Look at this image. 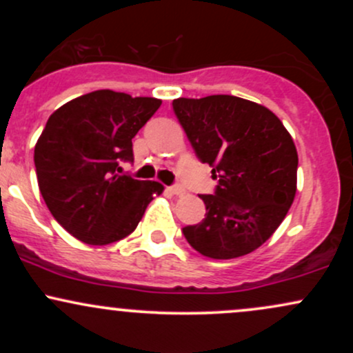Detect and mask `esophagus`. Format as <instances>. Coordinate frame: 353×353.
Instances as JSON below:
<instances>
[{"mask_svg":"<svg viewBox=\"0 0 353 353\" xmlns=\"http://www.w3.org/2000/svg\"><path fill=\"white\" fill-rule=\"evenodd\" d=\"M169 190H171L172 194H176V196H184L185 194V189L182 188L181 184H176V185H171V188H169Z\"/></svg>","mask_w":353,"mask_h":353,"instance_id":"esophagus-1","label":"esophagus"}]
</instances>
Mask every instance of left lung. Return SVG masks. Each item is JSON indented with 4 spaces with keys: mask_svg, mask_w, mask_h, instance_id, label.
Instances as JSON below:
<instances>
[{
    "mask_svg": "<svg viewBox=\"0 0 353 353\" xmlns=\"http://www.w3.org/2000/svg\"><path fill=\"white\" fill-rule=\"evenodd\" d=\"M174 114L201 163L219 179L199 196L205 217L182 234L210 259H236L261 247L281 225L297 190V149L272 111L237 96L172 101Z\"/></svg>",
    "mask_w": 353,
    "mask_h": 353,
    "instance_id": "left-lung-1",
    "label": "left lung"
}]
</instances>
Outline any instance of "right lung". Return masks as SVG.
<instances>
[{"label": "right lung", "instance_id": "right-lung-1", "mask_svg": "<svg viewBox=\"0 0 353 353\" xmlns=\"http://www.w3.org/2000/svg\"><path fill=\"white\" fill-rule=\"evenodd\" d=\"M161 99L99 89L70 101L48 119L34 148L39 190L52 217L72 237L106 245L132 232L163 184L125 176L132 137Z\"/></svg>", "mask_w": 353, "mask_h": 353}]
</instances>
